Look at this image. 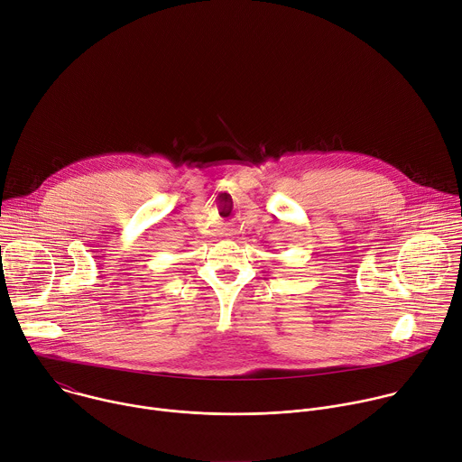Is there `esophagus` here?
<instances>
[{
	"mask_svg": "<svg viewBox=\"0 0 462 462\" xmlns=\"http://www.w3.org/2000/svg\"><path fill=\"white\" fill-rule=\"evenodd\" d=\"M221 234H223V236H225V237H230V236H234V234H232V230H230V228H223V230H221Z\"/></svg>",
	"mask_w": 462,
	"mask_h": 462,
	"instance_id": "esophagus-1",
	"label": "esophagus"
}]
</instances>
